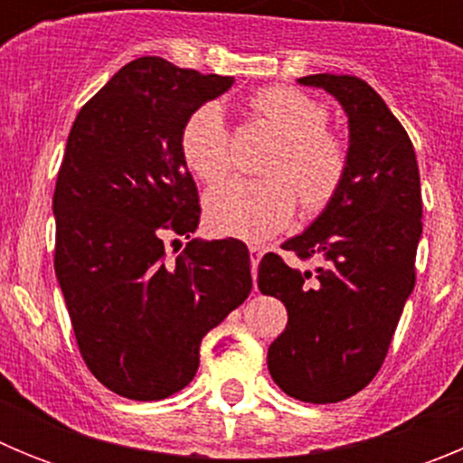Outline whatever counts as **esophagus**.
I'll return each instance as SVG.
<instances>
[{
    "label": "esophagus",
    "instance_id": "34e87169",
    "mask_svg": "<svg viewBox=\"0 0 463 463\" xmlns=\"http://www.w3.org/2000/svg\"><path fill=\"white\" fill-rule=\"evenodd\" d=\"M264 255V248L261 245H250V264H252V276H257V267H260V260Z\"/></svg>",
    "mask_w": 463,
    "mask_h": 463
}]
</instances>
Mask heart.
I'll return each instance as SVG.
<instances>
[{"instance_id":"obj_1","label":"heart","mask_w":463,"mask_h":463,"mask_svg":"<svg viewBox=\"0 0 463 463\" xmlns=\"http://www.w3.org/2000/svg\"><path fill=\"white\" fill-rule=\"evenodd\" d=\"M252 110L276 127L285 148L269 174L276 178H232L206 196V218L220 234L261 241L292 220L298 202L306 211H322L341 190L347 150L326 129L329 109L310 94L273 85L252 94ZM185 165L202 181H220L232 166V132L222 106L206 101L187 116L181 132Z\"/></svg>"}]
</instances>
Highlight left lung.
<instances>
[{
    "instance_id": "1",
    "label": "left lung",
    "mask_w": 463,
    "mask_h": 463,
    "mask_svg": "<svg viewBox=\"0 0 463 463\" xmlns=\"http://www.w3.org/2000/svg\"><path fill=\"white\" fill-rule=\"evenodd\" d=\"M298 83L341 101L347 171L320 218L282 243L320 264L301 271L267 252L257 285L288 308V326L269 347L273 383L306 403H338L375 378L415 288L422 190L411 137L366 80L313 73Z\"/></svg>"
}]
</instances>
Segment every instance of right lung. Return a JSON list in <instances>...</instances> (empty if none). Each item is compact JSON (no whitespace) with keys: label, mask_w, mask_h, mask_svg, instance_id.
I'll use <instances>...</instances> for the list:
<instances>
[{"label":"right lung","mask_w":463,"mask_h":463,"mask_svg":"<svg viewBox=\"0 0 463 463\" xmlns=\"http://www.w3.org/2000/svg\"><path fill=\"white\" fill-rule=\"evenodd\" d=\"M232 83L138 57L69 132L52 194L55 273L88 369L125 399H166L190 384L202 338L252 289L241 241L192 239L174 260L165 248L190 239L202 215L183 125Z\"/></svg>","instance_id":"obj_1"}]
</instances>
